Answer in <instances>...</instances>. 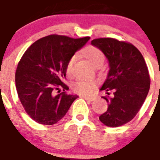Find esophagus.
<instances>
[{
    "label": "esophagus",
    "mask_w": 160,
    "mask_h": 160,
    "mask_svg": "<svg viewBox=\"0 0 160 160\" xmlns=\"http://www.w3.org/2000/svg\"><path fill=\"white\" fill-rule=\"evenodd\" d=\"M82 98H83L84 99H86L87 101H91V102L95 99V98L92 97V96H82Z\"/></svg>",
    "instance_id": "obj_1"
}]
</instances>
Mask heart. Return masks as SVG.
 Wrapping results in <instances>:
<instances>
[{
	"instance_id": "b5f03b06",
	"label": "heart",
	"mask_w": 160,
	"mask_h": 160,
	"mask_svg": "<svg viewBox=\"0 0 160 160\" xmlns=\"http://www.w3.org/2000/svg\"><path fill=\"white\" fill-rule=\"evenodd\" d=\"M82 56L94 67H99L104 62V54L100 49L95 46H87L82 50ZM73 58L68 62L66 66V73L68 75H71ZM96 81L94 80H79L73 85V91L79 94H89L96 87Z\"/></svg>"
}]
</instances>
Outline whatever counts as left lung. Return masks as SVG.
<instances>
[{"label":"left lung","instance_id":"8db88e82","mask_svg":"<svg viewBox=\"0 0 160 160\" xmlns=\"http://www.w3.org/2000/svg\"><path fill=\"white\" fill-rule=\"evenodd\" d=\"M92 44L102 50L109 61L110 70L100 91L109 96L108 109L99 120L109 127H119L130 122L142 106L150 88V76L144 57L130 42L112 38H96ZM111 92H113L111 97Z\"/></svg>","mask_w":160,"mask_h":160}]
</instances>
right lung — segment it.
I'll return each mask as SVG.
<instances>
[{
	"mask_svg": "<svg viewBox=\"0 0 160 160\" xmlns=\"http://www.w3.org/2000/svg\"><path fill=\"white\" fill-rule=\"evenodd\" d=\"M89 39L53 34L37 40L24 53L16 69V90L26 112L38 123H56L78 98L65 92L66 66ZM55 90L59 94L56 96Z\"/></svg>",
	"mask_w": 160,
	"mask_h": 160,
	"instance_id": "1",
	"label": "right lung"
}]
</instances>
